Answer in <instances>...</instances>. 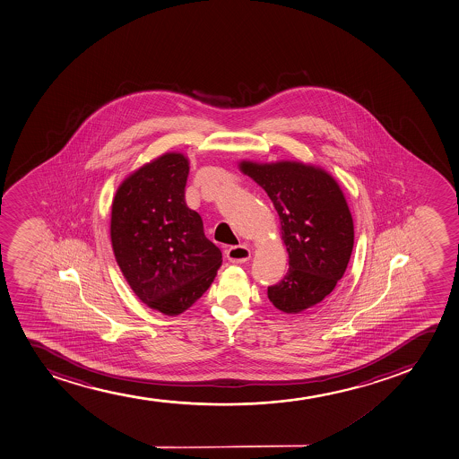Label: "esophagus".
Wrapping results in <instances>:
<instances>
[{
  "label": "esophagus",
  "mask_w": 459,
  "mask_h": 459,
  "mask_svg": "<svg viewBox=\"0 0 459 459\" xmlns=\"http://www.w3.org/2000/svg\"><path fill=\"white\" fill-rule=\"evenodd\" d=\"M250 255H252L250 248L247 246H241V244L239 246H232V247H229L226 250L227 259L233 263V264H243V263L250 259Z\"/></svg>",
  "instance_id": "34e87169"
}]
</instances>
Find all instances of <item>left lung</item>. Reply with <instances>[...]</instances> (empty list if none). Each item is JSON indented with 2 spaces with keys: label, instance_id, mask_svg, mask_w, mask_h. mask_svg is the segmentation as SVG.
Wrapping results in <instances>:
<instances>
[{
  "label": "left lung",
  "instance_id": "obj_1",
  "mask_svg": "<svg viewBox=\"0 0 459 459\" xmlns=\"http://www.w3.org/2000/svg\"><path fill=\"white\" fill-rule=\"evenodd\" d=\"M239 170L259 184L280 215L289 254L286 276L267 289L289 315L310 312L344 275L353 248V220L336 179L301 161H243Z\"/></svg>",
  "mask_w": 459,
  "mask_h": 459
}]
</instances>
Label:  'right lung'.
I'll list each match as a JSON object with an SVG mask.
<instances>
[{
	"label": "right lung",
	"mask_w": 459,
	"mask_h": 459,
	"mask_svg": "<svg viewBox=\"0 0 459 459\" xmlns=\"http://www.w3.org/2000/svg\"><path fill=\"white\" fill-rule=\"evenodd\" d=\"M187 177V157L168 152L119 184L110 213V241L127 284L169 316L200 299L222 263L201 216L186 204Z\"/></svg>",
	"instance_id": "right-lung-1"
}]
</instances>
